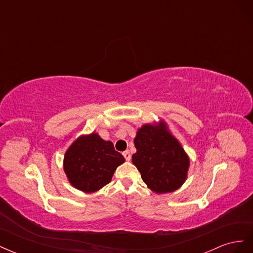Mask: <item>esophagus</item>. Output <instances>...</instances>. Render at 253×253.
<instances>
[{
  "instance_id": "esophagus-1",
  "label": "esophagus",
  "mask_w": 253,
  "mask_h": 253,
  "mask_svg": "<svg viewBox=\"0 0 253 253\" xmlns=\"http://www.w3.org/2000/svg\"><path fill=\"white\" fill-rule=\"evenodd\" d=\"M122 155H124V157L126 158V160H127V162L131 160V154H129L128 151H125L124 153H122Z\"/></svg>"
}]
</instances>
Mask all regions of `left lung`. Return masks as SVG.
<instances>
[{
	"mask_svg": "<svg viewBox=\"0 0 253 253\" xmlns=\"http://www.w3.org/2000/svg\"><path fill=\"white\" fill-rule=\"evenodd\" d=\"M137 152L132 162L142 180L156 193L177 190L187 178L189 158L164 122L144 125L134 139Z\"/></svg>",
	"mask_w": 253,
	"mask_h": 253,
	"instance_id": "left-lung-1",
	"label": "left lung"
}]
</instances>
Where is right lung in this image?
Segmentation results:
<instances>
[{"instance_id": "1", "label": "right lung", "mask_w": 253, "mask_h": 253, "mask_svg": "<svg viewBox=\"0 0 253 253\" xmlns=\"http://www.w3.org/2000/svg\"><path fill=\"white\" fill-rule=\"evenodd\" d=\"M125 157L115 151L111 141L91 133L81 136L65 153L64 171L72 185L83 192L98 191L111 181Z\"/></svg>"}]
</instances>
